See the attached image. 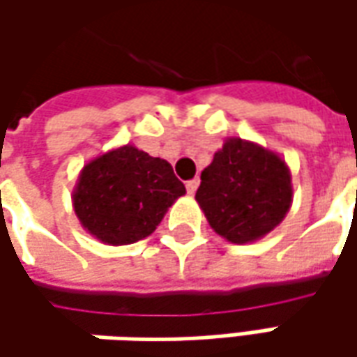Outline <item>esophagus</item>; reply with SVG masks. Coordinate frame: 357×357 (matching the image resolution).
Here are the masks:
<instances>
[{
  "instance_id": "34e87169",
  "label": "esophagus",
  "mask_w": 357,
  "mask_h": 357,
  "mask_svg": "<svg viewBox=\"0 0 357 357\" xmlns=\"http://www.w3.org/2000/svg\"><path fill=\"white\" fill-rule=\"evenodd\" d=\"M199 178H192V181H188L186 183V190H188V195H195L197 192V188H199Z\"/></svg>"
}]
</instances>
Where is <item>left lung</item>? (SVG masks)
Instances as JSON below:
<instances>
[{
    "label": "left lung",
    "instance_id": "obj_1",
    "mask_svg": "<svg viewBox=\"0 0 357 357\" xmlns=\"http://www.w3.org/2000/svg\"><path fill=\"white\" fill-rule=\"evenodd\" d=\"M292 195V174L278 153L230 137L200 174L195 199L216 234L248 244L280 225Z\"/></svg>",
    "mask_w": 357,
    "mask_h": 357
}]
</instances>
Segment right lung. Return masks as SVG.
I'll return each instance as SVG.
<instances>
[{"mask_svg": "<svg viewBox=\"0 0 357 357\" xmlns=\"http://www.w3.org/2000/svg\"><path fill=\"white\" fill-rule=\"evenodd\" d=\"M185 192L165 158L123 144L81 169L73 208L91 236L123 246L153 234L169 206Z\"/></svg>", "mask_w": 357, "mask_h": 357, "instance_id": "right-lung-1", "label": "right lung"}]
</instances>
